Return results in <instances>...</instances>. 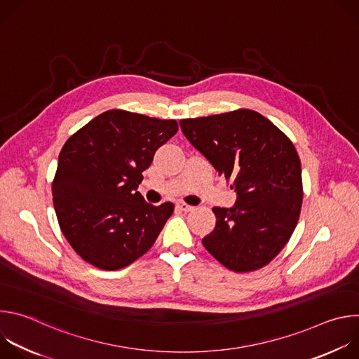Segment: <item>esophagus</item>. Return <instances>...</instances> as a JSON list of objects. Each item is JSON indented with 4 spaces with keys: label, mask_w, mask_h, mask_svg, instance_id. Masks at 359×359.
<instances>
[{
    "label": "esophagus",
    "mask_w": 359,
    "mask_h": 359,
    "mask_svg": "<svg viewBox=\"0 0 359 359\" xmlns=\"http://www.w3.org/2000/svg\"><path fill=\"white\" fill-rule=\"evenodd\" d=\"M177 209L182 210V212H191L194 208L190 206V204H186V203L180 201V203H177Z\"/></svg>",
    "instance_id": "esophagus-1"
}]
</instances>
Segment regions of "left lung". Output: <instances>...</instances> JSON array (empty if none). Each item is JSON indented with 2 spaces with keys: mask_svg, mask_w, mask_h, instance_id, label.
Segmentation results:
<instances>
[{
  "mask_svg": "<svg viewBox=\"0 0 359 359\" xmlns=\"http://www.w3.org/2000/svg\"><path fill=\"white\" fill-rule=\"evenodd\" d=\"M180 128L237 193L233 208H213L216 227L203 245L231 271L267 266L288 243L301 212V162L292 142L250 109L182 119Z\"/></svg>",
  "mask_w": 359,
  "mask_h": 359,
  "instance_id": "1",
  "label": "left lung"
}]
</instances>
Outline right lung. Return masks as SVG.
<instances>
[{"mask_svg":"<svg viewBox=\"0 0 359 359\" xmlns=\"http://www.w3.org/2000/svg\"><path fill=\"white\" fill-rule=\"evenodd\" d=\"M177 122L112 109L64 144L53 182L60 227L81 257L102 270L132 264L153 245L173 203L153 206L137 191L155 151Z\"/></svg>","mask_w":359,"mask_h":359,"instance_id":"add662e5","label":"right lung"}]
</instances>
